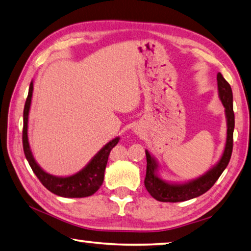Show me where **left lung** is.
I'll list each match as a JSON object with an SVG mask.
<instances>
[{
  "instance_id": "8db88e82",
  "label": "left lung",
  "mask_w": 251,
  "mask_h": 251,
  "mask_svg": "<svg viewBox=\"0 0 251 251\" xmlns=\"http://www.w3.org/2000/svg\"><path fill=\"white\" fill-rule=\"evenodd\" d=\"M217 86L220 99L225 107L227 118V139L224 153H223L220 162L209 170L204 176L197 180L190 181L184 184H169L162 181L157 176V163L150 153L146 150V158H147V170H146L145 186L149 194L153 199L160 202H183L188 200L198 198L200 195L212 188L218 177L228 166L231 152H233V135L235 127V114L233 110V92L228 82H227L221 72L217 74Z\"/></svg>"
}]
</instances>
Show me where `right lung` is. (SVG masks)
I'll return each mask as SVG.
<instances>
[{"label": "right lung", "instance_id": "right-lung-1", "mask_svg": "<svg viewBox=\"0 0 251 251\" xmlns=\"http://www.w3.org/2000/svg\"><path fill=\"white\" fill-rule=\"evenodd\" d=\"M33 82H30L28 95H27L24 106V125H23V149H24L25 157L28 161L31 170L34 171L36 176L38 177L42 184L53 194L63 198H86L94 194L102 185L104 180V171L107 165L108 154L114 146H116L120 138L111 140L100 151L95 154L92 160L89 162L84 169L75 173L74 176L67 177H58L48 175L36 163L31 154L28 136H27V127H28V113L33 95Z\"/></svg>", "mask_w": 251, "mask_h": 251}]
</instances>
